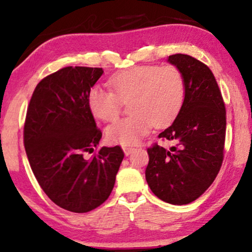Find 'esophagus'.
Masks as SVG:
<instances>
[{"label": "esophagus", "mask_w": 252, "mask_h": 252, "mask_svg": "<svg viewBox=\"0 0 252 252\" xmlns=\"http://www.w3.org/2000/svg\"><path fill=\"white\" fill-rule=\"evenodd\" d=\"M134 149H135V148H134V147H124V151H125L126 156H128L129 154H132L133 151H134Z\"/></svg>", "instance_id": "esophagus-1"}]
</instances>
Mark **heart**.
<instances>
[{"mask_svg":"<svg viewBox=\"0 0 252 252\" xmlns=\"http://www.w3.org/2000/svg\"><path fill=\"white\" fill-rule=\"evenodd\" d=\"M110 89L93 87L87 102L92 115L102 122L118 117L122 102L128 101L129 116L106 128L110 142L122 146L136 143L151 125L164 126L180 111L185 99V80L174 65H140L116 72Z\"/></svg>","mask_w":252,"mask_h":252,"instance_id":"1","label":"heart"}]
</instances>
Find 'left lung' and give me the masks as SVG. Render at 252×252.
<instances>
[{"label":"left lung","instance_id":"obj_1","mask_svg":"<svg viewBox=\"0 0 252 252\" xmlns=\"http://www.w3.org/2000/svg\"><path fill=\"white\" fill-rule=\"evenodd\" d=\"M181 71L185 99L177 118L158 137L174 143L171 149L148 148V185L161 201L188 204L208 189L223 160L226 108L208 65L184 54L168 56Z\"/></svg>","mask_w":252,"mask_h":252}]
</instances>
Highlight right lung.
Instances as JSON below:
<instances>
[{
	"mask_svg": "<svg viewBox=\"0 0 252 252\" xmlns=\"http://www.w3.org/2000/svg\"><path fill=\"white\" fill-rule=\"evenodd\" d=\"M102 73V67L67 66L47 75L34 89L24 124V146L40 187L75 213L108 199L124 158L119 146L97 149L102 132L87 96Z\"/></svg>",
	"mask_w": 252,
	"mask_h": 252,
	"instance_id": "right-lung-1",
	"label": "right lung"
}]
</instances>
